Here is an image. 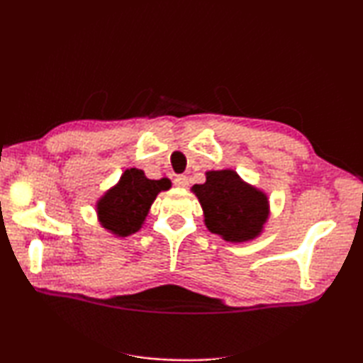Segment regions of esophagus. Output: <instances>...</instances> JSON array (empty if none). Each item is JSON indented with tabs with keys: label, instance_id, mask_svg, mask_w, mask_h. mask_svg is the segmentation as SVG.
<instances>
[{
	"label": "esophagus",
	"instance_id": "1",
	"mask_svg": "<svg viewBox=\"0 0 363 363\" xmlns=\"http://www.w3.org/2000/svg\"><path fill=\"white\" fill-rule=\"evenodd\" d=\"M174 186L179 187V189H186L189 186V177L184 176V174L176 176L174 177Z\"/></svg>",
	"mask_w": 363,
	"mask_h": 363
}]
</instances>
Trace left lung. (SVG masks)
<instances>
[{"mask_svg":"<svg viewBox=\"0 0 363 363\" xmlns=\"http://www.w3.org/2000/svg\"><path fill=\"white\" fill-rule=\"evenodd\" d=\"M192 192L203 208L208 230L227 242L253 240L269 218L267 195L232 169L208 171L206 182L195 184Z\"/></svg>","mask_w":363,"mask_h":363,"instance_id":"obj_1","label":"left lung"}]
</instances>
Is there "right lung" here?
I'll list each match as a JSON object with an SVG mask.
<instances>
[{"instance_id": "right-lung-1", "label": "right lung", "mask_w": 363, "mask_h": 363, "mask_svg": "<svg viewBox=\"0 0 363 363\" xmlns=\"http://www.w3.org/2000/svg\"><path fill=\"white\" fill-rule=\"evenodd\" d=\"M169 187L171 182L167 177L160 181L147 179L143 169H126L118 184L107 190L97 201V218L101 225L116 237H128L138 232L157 195Z\"/></svg>"}]
</instances>
